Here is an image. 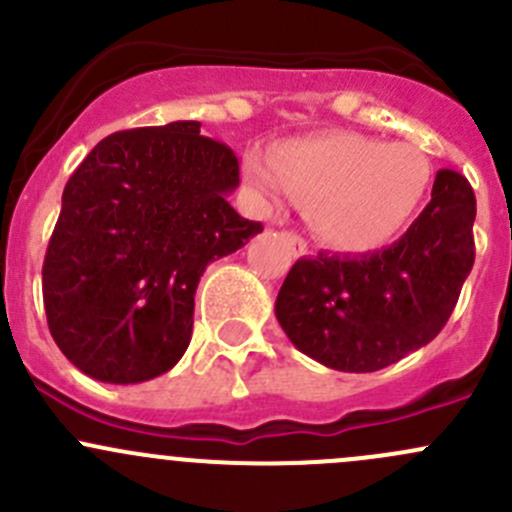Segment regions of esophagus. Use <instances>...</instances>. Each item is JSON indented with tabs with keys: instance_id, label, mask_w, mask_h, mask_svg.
Instances as JSON below:
<instances>
[{
	"instance_id": "obj_1",
	"label": "esophagus",
	"mask_w": 512,
	"mask_h": 512,
	"mask_svg": "<svg viewBox=\"0 0 512 512\" xmlns=\"http://www.w3.org/2000/svg\"><path fill=\"white\" fill-rule=\"evenodd\" d=\"M287 245L292 247L297 255H304V252H307V242H304L299 235H292V232H287Z\"/></svg>"
}]
</instances>
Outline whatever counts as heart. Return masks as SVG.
<instances>
[{"label":"heart","instance_id":"heart-1","mask_svg":"<svg viewBox=\"0 0 512 512\" xmlns=\"http://www.w3.org/2000/svg\"><path fill=\"white\" fill-rule=\"evenodd\" d=\"M245 173L267 198L292 193L314 203V230L349 252L386 245L416 213L431 180L418 148L354 133L285 143L272 160L250 153Z\"/></svg>","mask_w":512,"mask_h":512}]
</instances>
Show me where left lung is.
<instances>
[{"mask_svg":"<svg viewBox=\"0 0 512 512\" xmlns=\"http://www.w3.org/2000/svg\"><path fill=\"white\" fill-rule=\"evenodd\" d=\"M473 223L468 180L438 170L431 200L394 245L294 262L277 294V322L299 352L329 369L366 374L396 364L451 317L476 260Z\"/></svg>","mask_w":512,"mask_h":512,"instance_id":"left-lung-1","label":"left lung"}]
</instances>
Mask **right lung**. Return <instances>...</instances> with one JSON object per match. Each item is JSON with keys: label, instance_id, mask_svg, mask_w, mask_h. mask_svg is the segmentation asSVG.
<instances>
[{"label": "right lung", "instance_id": "1", "mask_svg": "<svg viewBox=\"0 0 512 512\" xmlns=\"http://www.w3.org/2000/svg\"><path fill=\"white\" fill-rule=\"evenodd\" d=\"M237 185L235 153L198 121L113 133L84 158L41 270L49 332L76 369L141 384L178 364L205 267L262 232L227 203Z\"/></svg>", "mask_w": 512, "mask_h": 512}]
</instances>
